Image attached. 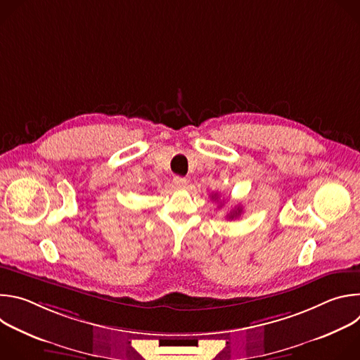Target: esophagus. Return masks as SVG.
<instances>
[{
	"mask_svg": "<svg viewBox=\"0 0 360 360\" xmlns=\"http://www.w3.org/2000/svg\"><path fill=\"white\" fill-rule=\"evenodd\" d=\"M186 184H188L186 178H184V176H174V185H175L176 188L182 189V188L186 186Z\"/></svg>",
	"mask_w": 360,
	"mask_h": 360,
	"instance_id": "34e87169",
	"label": "esophagus"
}]
</instances>
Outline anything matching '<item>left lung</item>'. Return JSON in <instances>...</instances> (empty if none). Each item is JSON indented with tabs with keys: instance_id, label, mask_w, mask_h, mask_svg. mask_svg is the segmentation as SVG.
I'll list each match as a JSON object with an SVG mask.
<instances>
[{
	"instance_id": "left-lung-1",
	"label": "left lung",
	"mask_w": 360,
	"mask_h": 360,
	"mask_svg": "<svg viewBox=\"0 0 360 360\" xmlns=\"http://www.w3.org/2000/svg\"><path fill=\"white\" fill-rule=\"evenodd\" d=\"M212 199H218V195L215 193V195H212ZM242 212V208H236L233 212H231V215H228L229 217V219H233V218H236V217H239V214Z\"/></svg>"
}]
</instances>
